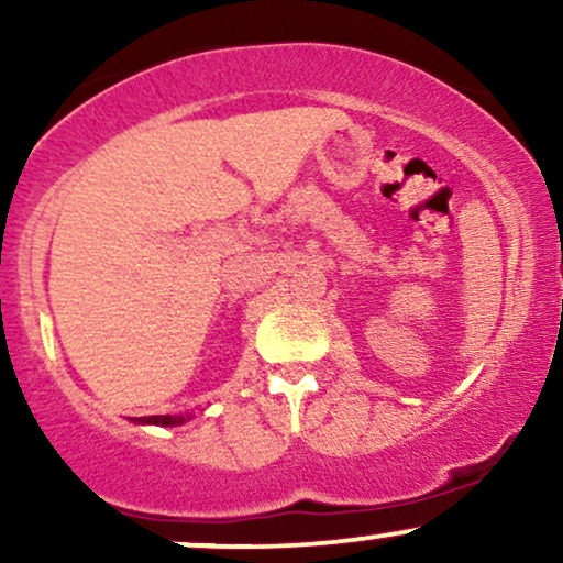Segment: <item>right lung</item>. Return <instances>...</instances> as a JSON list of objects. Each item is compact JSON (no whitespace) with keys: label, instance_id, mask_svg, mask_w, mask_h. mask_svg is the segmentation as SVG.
I'll list each match as a JSON object with an SVG mask.
<instances>
[{"label":"right lung","instance_id":"obj_1","mask_svg":"<svg viewBox=\"0 0 563 563\" xmlns=\"http://www.w3.org/2000/svg\"><path fill=\"white\" fill-rule=\"evenodd\" d=\"M190 418V416H187ZM185 416H147V418H137V423H153V426H179L187 421Z\"/></svg>","mask_w":563,"mask_h":563}]
</instances>
